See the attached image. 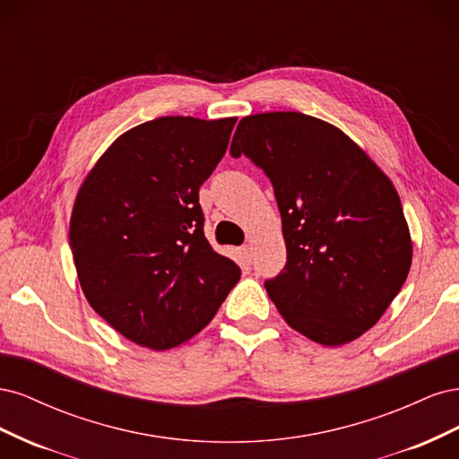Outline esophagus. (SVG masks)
I'll return each mask as SVG.
<instances>
[{
	"mask_svg": "<svg viewBox=\"0 0 459 459\" xmlns=\"http://www.w3.org/2000/svg\"><path fill=\"white\" fill-rule=\"evenodd\" d=\"M241 256H243V260L247 264H251V260H253V247L251 245H243L241 247Z\"/></svg>",
	"mask_w": 459,
	"mask_h": 459,
	"instance_id": "obj_1",
	"label": "esophagus"
}]
</instances>
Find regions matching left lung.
Listing matches in <instances>:
<instances>
[{
  "mask_svg": "<svg viewBox=\"0 0 459 459\" xmlns=\"http://www.w3.org/2000/svg\"><path fill=\"white\" fill-rule=\"evenodd\" d=\"M230 152L273 186L287 262L264 287L285 322L325 346L364 335L411 266L391 179L333 124L293 110L245 117Z\"/></svg>",
  "mask_w": 459,
  "mask_h": 459,
  "instance_id": "8db88e82",
  "label": "left lung"
}]
</instances>
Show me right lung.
<instances>
[{"label":"right lung","mask_w":459,"mask_h":459,"mask_svg":"<svg viewBox=\"0 0 459 459\" xmlns=\"http://www.w3.org/2000/svg\"><path fill=\"white\" fill-rule=\"evenodd\" d=\"M238 118L162 117L110 145L82 184L71 239L90 307L132 342L169 351L208 325L241 270L204 238L199 187Z\"/></svg>","instance_id":"right-lung-1"}]
</instances>
